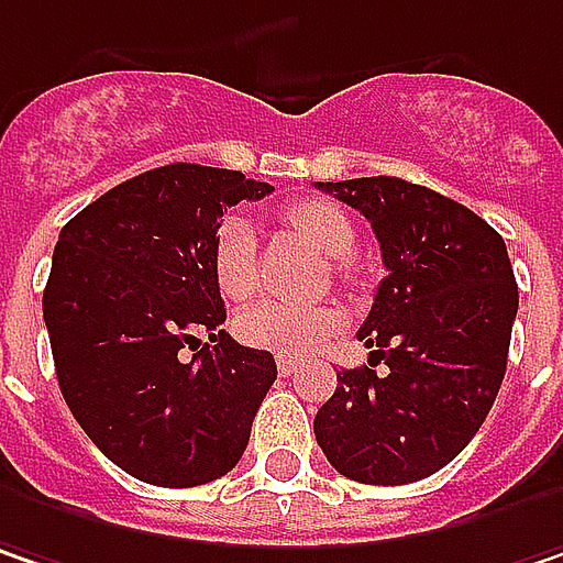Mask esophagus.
<instances>
[{"instance_id":"34e87169","label":"esophagus","mask_w":563,"mask_h":563,"mask_svg":"<svg viewBox=\"0 0 563 563\" xmlns=\"http://www.w3.org/2000/svg\"><path fill=\"white\" fill-rule=\"evenodd\" d=\"M277 371H280L283 377H289V374H296V371H299V361H296V357H286V354H280V357H277Z\"/></svg>"}]
</instances>
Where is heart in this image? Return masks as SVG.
<instances>
[{
	"label": "heart",
	"mask_w": 563,
	"mask_h": 563,
	"mask_svg": "<svg viewBox=\"0 0 563 563\" xmlns=\"http://www.w3.org/2000/svg\"><path fill=\"white\" fill-rule=\"evenodd\" d=\"M280 222L292 234H299L309 247H316L322 257L334 261L338 277H351V251L357 244V229L351 216L329 199H296L280 209ZM212 274L219 289L229 299H247L257 289V234L244 216H229L212 241ZM341 329V309L329 302L316 306H296V302H277L264 299L241 312L238 332L247 344L277 351V354H309L325 338Z\"/></svg>",
	"instance_id": "obj_1"
}]
</instances>
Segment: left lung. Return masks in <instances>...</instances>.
Segmentation results:
<instances>
[{"label":"left lung","mask_w":563,"mask_h":563,"mask_svg":"<svg viewBox=\"0 0 563 563\" xmlns=\"http://www.w3.org/2000/svg\"><path fill=\"white\" fill-rule=\"evenodd\" d=\"M322 189L371 222L386 277L357 332L371 357L338 374L316 441L347 481L416 484L481 432L506 377L519 312L506 241L467 206L399 177Z\"/></svg>","instance_id":"left-lung-1"}]
</instances>
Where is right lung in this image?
<instances>
[{"mask_svg": "<svg viewBox=\"0 0 563 563\" xmlns=\"http://www.w3.org/2000/svg\"><path fill=\"white\" fill-rule=\"evenodd\" d=\"M271 189L238 170L167 164L89 202L57 238L44 286L57 384L89 441L144 484L225 477L277 380L271 351L222 329L212 274L222 212Z\"/></svg>", "mask_w": 563, "mask_h": 563, "instance_id": "1", "label": "right lung"}]
</instances>
